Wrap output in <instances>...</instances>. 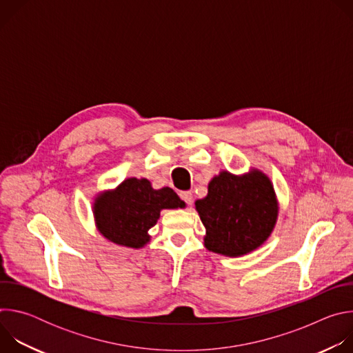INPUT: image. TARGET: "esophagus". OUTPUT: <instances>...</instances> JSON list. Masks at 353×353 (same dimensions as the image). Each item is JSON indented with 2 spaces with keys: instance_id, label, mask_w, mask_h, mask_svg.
I'll list each match as a JSON object with an SVG mask.
<instances>
[{
  "instance_id": "obj_1",
  "label": "esophagus",
  "mask_w": 353,
  "mask_h": 353,
  "mask_svg": "<svg viewBox=\"0 0 353 353\" xmlns=\"http://www.w3.org/2000/svg\"><path fill=\"white\" fill-rule=\"evenodd\" d=\"M180 196L187 205L192 204V192L191 191H183V192H180Z\"/></svg>"
}]
</instances>
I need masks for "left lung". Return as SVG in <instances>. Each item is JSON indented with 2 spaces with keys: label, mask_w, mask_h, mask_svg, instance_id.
<instances>
[{
  "label": "left lung",
  "mask_w": 353,
  "mask_h": 353,
  "mask_svg": "<svg viewBox=\"0 0 353 353\" xmlns=\"http://www.w3.org/2000/svg\"><path fill=\"white\" fill-rule=\"evenodd\" d=\"M205 226L204 245L226 257L245 256L263 245L278 219V199L267 174L259 169L236 176L222 170L195 201Z\"/></svg>",
  "instance_id": "1"
}]
</instances>
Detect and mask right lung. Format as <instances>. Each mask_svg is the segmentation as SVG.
Returning a JSON list of instances; mask_svg holds the SVG:
<instances>
[{
  "instance_id": "right-lung-1",
  "label": "right lung",
  "mask_w": 353,
  "mask_h": 353,
  "mask_svg": "<svg viewBox=\"0 0 353 353\" xmlns=\"http://www.w3.org/2000/svg\"><path fill=\"white\" fill-rule=\"evenodd\" d=\"M184 201L169 187L155 190L146 179L130 177L114 190L99 192L93 203V218L99 233L109 241L130 247H143L162 210L184 208Z\"/></svg>"
}]
</instances>
